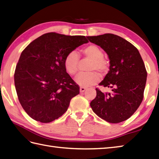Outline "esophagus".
Returning <instances> with one entry per match:
<instances>
[{
  "label": "esophagus",
  "mask_w": 159,
  "mask_h": 159,
  "mask_svg": "<svg viewBox=\"0 0 159 159\" xmlns=\"http://www.w3.org/2000/svg\"><path fill=\"white\" fill-rule=\"evenodd\" d=\"M86 90V88L84 87H80V93H83V92Z\"/></svg>",
  "instance_id": "34e87169"
}]
</instances>
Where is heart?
Returning a JSON list of instances; mask_svg holds the SVG:
<instances>
[{
    "label": "heart",
    "mask_w": 159,
    "mask_h": 159,
    "mask_svg": "<svg viewBox=\"0 0 159 159\" xmlns=\"http://www.w3.org/2000/svg\"><path fill=\"white\" fill-rule=\"evenodd\" d=\"M80 53L84 57L90 60L87 70H91L80 73L75 79L76 83L82 87H89L96 84L101 79V76L97 70L102 74L108 72L109 69V61L104 57V52L99 46L96 45H89L83 48ZM79 56L76 51L69 52L64 59V68L70 75L75 76L79 71Z\"/></svg>",
    "instance_id": "1"
}]
</instances>
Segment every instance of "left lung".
I'll return each mask as SVG.
<instances>
[{"instance_id":"obj_1","label":"left lung","mask_w":159,"mask_h":159,"mask_svg":"<svg viewBox=\"0 0 159 159\" xmlns=\"http://www.w3.org/2000/svg\"><path fill=\"white\" fill-rule=\"evenodd\" d=\"M108 54L110 70L99 85L112 89L97 95L90 103L93 111L108 123H119L130 118L143 100L147 72L137 48L113 34L88 36Z\"/></svg>"}]
</instances>
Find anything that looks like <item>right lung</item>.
<instances>
[{"label":"right lung","instance_id":"add662e5","mask_svg":"<svg viewBox=\"0 0 159 159\" xmlns=\"http://www.w3.org/2000/svg\"><path fill=\"white\" fill-rule=\"evenodd\" d=\"M84 36L44 34L22 51L14 74L18 99L32 119L47 123L61 116L80 87L64 68L69 52L87 43Z\"/></svg>","mask_w":159,"mask_h":159}]
</instances>
